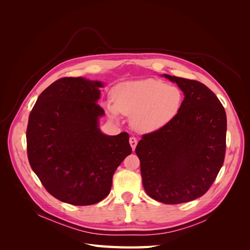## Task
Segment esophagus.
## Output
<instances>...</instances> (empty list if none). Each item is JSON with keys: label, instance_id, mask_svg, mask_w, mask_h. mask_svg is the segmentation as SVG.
Segmentation results:
<instances>
[{"label": "esophagus", "instance_id": "34e87169", "mask_svg": "<svg viewBox=\"0 0 250 250\" xmlns=\"http://www.w3.org/2000/svg\"><path fill=\"white\" fill-rule=\"evenodd\" d=\"M129 143H130V146H131L132 150H134V149H135V147H137V144H138V140H137V139H135L134 137H131V138L129 139Z\"/></svg>", "mask_w": 250, "mask_h": 250}]
</instances>
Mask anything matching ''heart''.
<instances>
[{
  "label": "heart",
  "instance_id": "1",
  "mask_svg": "<svg viewBox=\"0 0 250 250\" xmlns=\"http://www.w3.org/2000/svg\"><path fill=\"white\" fill-rule=\"evenodd\" d=\"M113 102L104 107L118 120L120 112L131 117L135 130L150 133L162 129L177 116L183 104V93L175 85L161 80L142 79L122 82L112 90Z\"/></svg>",
  "mask_w": 250,
  "mask_h": 250
}]
</instances>
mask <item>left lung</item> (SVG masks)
Segmentation results:
<instances>
[{"label": "left lung", "mask_w": 250, "mask_h": 250, "mask_svg": "<svg viewBox=\"0 0 250 250\" xmlns=\"http://www.w3.org/2000/svg\"><path fill=\"white\" fill-rule=\"evenodd\" d=\"M162 76L176 83L185 99L168 125L143 135L135 153L150 197L166 204L184 203L201 197L222 167L226 113L217 96L202 83Z\"/></svg>", "instance_id": "obj_1"}]
</instances>
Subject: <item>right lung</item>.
<instances>
[{"label": "right lung", "instance_id": "add662e5", "mask_svg": "<svg viewBox=\"0 0 250 250\" xmlns=\"http://www.w3.org/2000/svg\"><path fill=\"white\" fill-rule=\"evenodd\" d=\"M102 81L65 77L40 95L29 116L28 160L46 190L73 206H90L110 192L112 176L131 153L129 134L107 135L98 105Z\"/></svg>", "mask_w": 250, "mask_h": 250}]
</instances>
